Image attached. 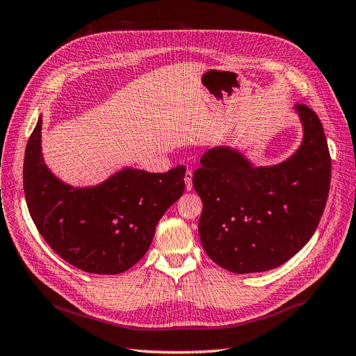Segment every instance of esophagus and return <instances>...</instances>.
Instances as JSON below:
<instances>
[{
	"mask_svg": "<svg viewBox=\"0 0 356 356\" xmlns=\"http://www.w3.org/2000/svg\"><path fill=\"white\" fill-rule=\"evenodd\" d=\"M185 185H186L188 191L192 189V171L191 170H188L186 175H185Z\"/></svg>",
	"mask_w": 356,
	"mask_h": 356,
	"instance_id": "34e87169",
	"label": "esophagus"
}]
</instances>
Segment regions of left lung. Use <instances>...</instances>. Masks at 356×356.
<instances>
[{
  "label": "left lung",
  "mask_w": 356,
  "mask_h": 356,
  "mask_svg": "<svg viewBox=\"0 0 356 356\" xmlns=\"http://www.w3.org/2000/svg\"><path fill=\"white\" fill-rule=\"evenodd\" d=\"M300 149L273 167H253L229 147L201 156L192 184L202 201L200 240L219 267L236 274L273 270L312 238L327 204L331 156L321 120L296 106Z\"/></svg>",
  "instance_id": "1"
}]
</instances>
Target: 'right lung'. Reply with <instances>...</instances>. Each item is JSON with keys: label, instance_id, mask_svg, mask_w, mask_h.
<instances>
[{"label": "right lung", "instance_id": "1", "mask_svg": "<svg viewBox=\"0 0 356 356\" xmlns=\"http://www.w3.org/2000/svg\"><path fill=\"white\" fill-rule=\"evenodd\" d=\"M185 171L124 168L94 188L65 185L43 162L40 118L25 149L24 191L38 232L60 258L88 273L119 274L145 257L159 219L184 194Z\"/></svg>", "mask_w": 356, "mask_h": 356}]
</instances>
